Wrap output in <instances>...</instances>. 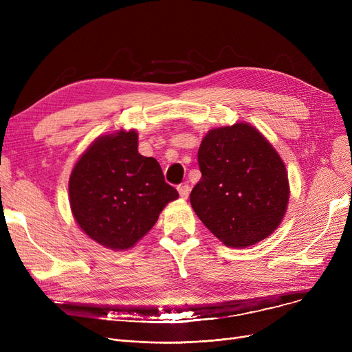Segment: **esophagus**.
Instances as JSON below:
<instances>
[{"label":"esophagus","mask_w":352,"mask_h":352,"mask_svg":"<svg viewBox=\"0 0 352 352\" xmlns=\"http://www.w3.org/2000/svg\"><path fill=\"white\" fill-rule=\"evenodd\" d=\"M178 192H179V197L182 199H187L188 195H190V186H188V184H182V186H179Z\"/></svg>","instance_id":"34e87169"}]
</instances>
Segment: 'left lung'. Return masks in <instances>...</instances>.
I'll use <instances>...</instances> for the list:
<instances>
[{
	"label": "left lung",
	"instance_id": "obj_1",
	"mask_svg": "<svg viewBox=\"0 0 352 352\" xmlns=\"http://www.w3.org/2000/svg\"><path fill=\"white\" fill-rule=\"evenodd\" d=\"M201 179L190 201L221 243L247 248L271 235L287 212L285 164L271 142L248 122L212 128L198 150Z\"/></svg>",
	"mask_w": 352,
	"mask_h": 352
}]
</instances>
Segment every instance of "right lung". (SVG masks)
Here are the masks:
<instances>
[{"label":"right lung","mask_w":352,"mask_h":352,"mask_svg":"<svg viewBox=\"0 0 352 352\" xmlns=\"http://www.w3.org/2000/svg\"><path fill=\"white\" fill-rule=\"evenodd\" d=\"M78 227L104 248H133L168 202L178 198L158 161L138 153L135 129L100 135L81 154L68 181Z\"/></svg>","instance_id":"obj_1"}]
</instances>
